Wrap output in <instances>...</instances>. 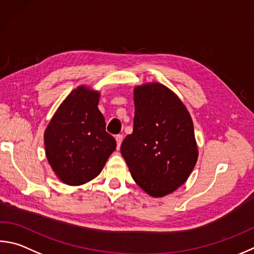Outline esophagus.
Returning a JSON list of instances; mask_svg holds the SVG:
<instances>
[{"instance_id": "esophagus-1", "label": "esophagus", "mask_w": 254, "mask_h": 254, "mask_svg": "<svg viewBox=\"0 0 254 254\" xmlns=\"http://www.w3.org/2000/svg\"><path fill=\"white\" fill-rule=\"evenodd\" d=\"M115 140H117L118 147H120V145H121V143H122V141H123V135H122V134L115 135Z\"/></svg>"}]
</instances>
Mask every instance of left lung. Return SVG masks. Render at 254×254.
I'll return each mask as SVG.
<instances>
[{
    "label": "left lung",
    "mask_w": 254,
    "mask_h": 254,
    "mask_svg": "<svg viewBox=\"0 0 254 254\" xmlns=\"http://www.w3.org/2000/svg\"><path fill=\"white\" fill-rule=\"evenodd\" d=\"M133 132L123 140L121 153L137 186L161 197L177 190L195 167L197 146L187 108L160 83L134 89Z\"/></svg>",
    "instance_id": "left-lung-1"
}]
</instances>
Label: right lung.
Wrapping results in <instances>:
<instances>
[{
	"label": "right lung",
	"mask_w": 254,
	"mask_h": 254,
	"mask_svg": "<svg viewBox=\"0 0 254 254\" xmlns=\"http://www.w3.org/2000/svg\"><path fill=\"white\" fill-rule=\"evenodd\" d=\"M100 93L81 85L60 105L44 133L45 153L63 183L81 186L98 177L117 141L105 131Z\"/></svg>",
	"instance_id": "add662e5"
}]
</instances>
